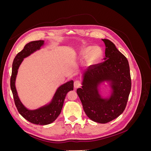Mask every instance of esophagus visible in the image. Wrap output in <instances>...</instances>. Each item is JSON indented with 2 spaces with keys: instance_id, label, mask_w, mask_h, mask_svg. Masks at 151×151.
I'll return each instance as SVG.
<instances>
[{
  "instance_id": "obj_1",
  "label": "esophagus",
  "mask_w": 151,
  "mask_h": 151,
  "mask_svg": "<svg viewBox=\"0 0 151 151\" xmlns=\"http://www.w3.org/2000/svg\"><path fill=\"white\" fill-rule=\"evenodd\" d=\"M74 88H78L79 87L81 86V81L79 80H76L74 81Z\"/></svg>"
}]
</instances>
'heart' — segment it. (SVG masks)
<instances>
[{
	"label": "heart",
	"mask_w": 151,
	"mask_h": 151,
	"mask_svg": "<svg viewBox=\"0 0 151 151\" xmlns=\"http://www.w3.org/2000/svg\"><path fill=\"white\" fill-rule=\"evenodd\" d=\"M88 55L87 57V63L89 65L93 64L100 57V52H99V49L96 47H88L82 50V55L83 57H86Z\"/></svg>",
	"instance_id": "obj_1"
}]
</instances>
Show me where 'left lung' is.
<instances>
[{
    "instance_id": "obj_1",
    "label": "left lung",
    "mask_w": 151,
    "mask_h": 151,
    "mask_svg": "<svg viewBox=\"0 0 151 151\" xmlns=\"http://www.w3.org/2000/svg\"><path fill=\"white\" fill-rule=\"evenodd\" d=\"M105 49L103 62L90 67L84 74L83 86L77 93L86 115L91 120L106 123L119 116L125 110L131 90L129 62L110 40L102 39ZM111 80L114 94L108 100L99 97L100 82Z\"/></svg>"
}]
</instances>
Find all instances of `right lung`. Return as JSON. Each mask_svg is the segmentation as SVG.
Listing matches in <instances>:
<instances>
[{
	"mask_svg": "<svg viewBox=\"0 0 151 151\" xmlns=\"http://www.w3.org/2000/svg\"><path fill=\"white\" fill-rule=\"evenodd\" d=\"M43 44V41H33L27 43L23 50L18 53L12 63V74L11 77V88L13 94L14 101L18 112L28 122L36 125H45L52 123L60 115L63 107V102L67 94L74 88V81H70L59 88L55 94L52 102L48 106L39 108L36 110L27 109L18 98L15 87V81L17 69L23 58L29 56L31 53L38 50Z\"/></svg>",
	"mask_w": 151,
	"mask_h": 151,
	"instance_id": "add662e5",
	"label": "right lung"
}]
</instances>
